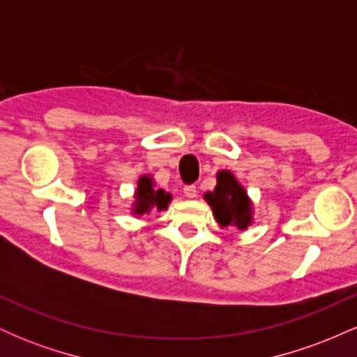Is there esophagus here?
Instances as JSON below:
<instances>
[{
    "instance_id": "esophagus-1",
    "label": "esophagus",
    "mask_w": 357,
    "mask_h": 357,
    "mask_svg": "<svg viewBox=\"0 0 357 357\" xmlns=\"http://www.w3.org/2000/svg\"><path fill=\"white\" fill-rule=\"evenodd\" d=\"M183 192H184V196H186V198H190V199H192V198H196V186H192V184H190V186H184L183 188Z\"/></svg>"
}]
</instances>
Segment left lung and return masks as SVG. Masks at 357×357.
<instances>
[{
	"label": "left lung",
	"instance_id": "1",
	"mask_svg": "<svg viewBox=\"0 0 357 357\" xmlns=\"http://www.w3.org/2000/svg\"><path fill=\"white\" fill-rule=\"evenodd\" d=\"M204 199L221 228L236 227L238 230H247L253 223L252 199L231 171L221 169L216 173L215 190L204 192Z\"/></svg>",
	"mask_w": 357,
	"mask_h": 357
}]
</instances>
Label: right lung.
Instances as JSON below:
<instances>
[{
	"mask_svg": "<svg viewBox=\"0 0 357 357\" xmlns=\"http://www.w3.org/2000/svg\"><path fill=\"white\" fill-rule=\"evenodd\" d=\"M171 199H173L171 192H166L161 188H155L153 176L144 174L137 179V188L136 192H134V202L130 213L136 218H139V216L151 213L153 210H167Z\"/></svg>",
	"mask_w": 357,
	"mask_h": 357,
	"instance_id": "obj_1",
	"label": "right lung"
}]
</instances>
